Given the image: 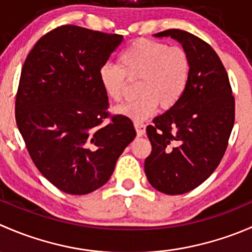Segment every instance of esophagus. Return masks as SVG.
I'll return each instance as SVG.
<instances>
[{
  "label": "esophagus",
  "mask_w": 252,
  "mask_h": 252,
  "mask_svg": "<svg viewBox=\"0 0 252 252\" xmlns=\"http://www.w3.org/2000/svg\"><path fill=\"white\" fill-rule=\"evenodd\" d=\"M134 126H135L138 136H142L145 134V131H146V126H145V124L141 123V122H134Z\"/></svg>",
  "instance_id": "34e87169"
}]
</instances>
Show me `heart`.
<instances>
[{
  "mask_svg": "<svg viewBox=\"0 0 252 252\" xmlns=\"http://www.w3.org/2000/svg\"><path fill=\"white\" fill-rule=\"evenodd\" d=\"M118 64L106 63L98 70L101 88L108 98L119 101L126 78L140 79V97L122 103L117 112L134 121H142L163 108L174 106L184 95L190 78V58L182 47H169L164 42L140 39L131 42L119 56Z\"/></svg>",
  "mask_w": 252,
  "mask_h": 252,
  "instance_id": "obj_1",
  "label": "heart"
}]
</instances>
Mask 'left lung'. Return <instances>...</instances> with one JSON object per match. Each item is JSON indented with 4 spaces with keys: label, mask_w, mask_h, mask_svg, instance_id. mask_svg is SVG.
Instances as JSON below:
<instances>
[{
    "label": "left lung",
    "mask_w": 252,
    "mask_h": 252,
    "mask_svg": "<svg viewBox=\"0 0 252 252\" xmlns=\"http://www.w3.org/2000/svg\"><path fill=\"white\" fill-rule=\"evenodd\" d=\"M155 37H172L190 58L184 95L146 128L152 145L145 159L150 184L167 195H180L204 183L220 164L234 126L229 79L212 47L190 32L171 29Z\"/></svg>",
    "instance_id": "8db88e82"
}]
</instances>
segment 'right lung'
Wrapping results in <instances>:
<instances>
[{"label":"right lung","instance_id":"1","mask_svg":"<svg viewBox=\"0 0 252 252\" xmlns=\"http://www.w3.org/2000/svg\"><path fill=\"white\" fill-rule=\"evenodd\" d=\"M123 41L63 25L25 60L16 98L17 126L40 173L62 191L85 195L108 182L136 131L126 116L108 117L98 70Z\"/></svg>","mask_w":252,"mask_h":252}]
</instances>
